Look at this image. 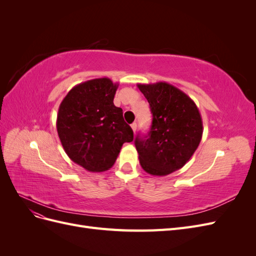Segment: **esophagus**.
I'll use <instances>...</instances> for the list:
<instances>
[{
	"mask_svg": "<svg viewBox=\"0 0 256 256\" xmlns=\"http://www.w3.org/2000/svg\"><path fill=\"white\" fill-rule=\"evenodd\" d=\"M131 129L134 130V132H136V122H132V124H131Z\"/></svg>",
	"mask_w": 256,
	"mask_h": 256,
	"instance_id": "34e87169",
	"label": "esophagus"
}]
</instances>
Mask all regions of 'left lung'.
Segmentation results:
<instances>
[{
  "instance_id": "1",
  "label": "left lung",
  "mask_w": 256,
  "mask_h": 256,
  "mask_svg": "<svg viewBox=\"0 0 256 256\" xmlns=\"http://www.w3.org/2000/svg\"><path fill=\"white\" fill-rule=\"evenodd\" d=\"M150 106L152 122L148 134L134 144L145 172L166 176L182 168L202 140L203 122L194 102L166 82L138 84Z\"/></svg>"
}]
</instances>
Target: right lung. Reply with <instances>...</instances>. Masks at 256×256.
I'll list each match as a JSON object with an SVG mask.
<instances>
[{"mask_svg":"<svg viewBox=\"0 0 256 256\" xmlns=\"http://www.w3.org/2000/svg\"><path fill=\"white\" fill-rule=\"evenodd\" d=\"M118 83L99 78L76 85L60 102L56 129L62 146L74 164L90 172L109 170L134 131L113 104Z\"/></svg>","mask_w":256,"mask_h":256,"instance_id":"add662e5","label":"right lung"}]
</instances>
